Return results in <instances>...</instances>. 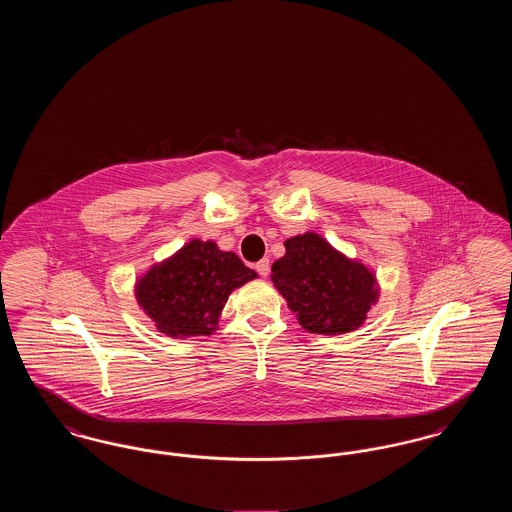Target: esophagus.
Returning a JSON list of instances; mask_svg holds the SVG:
<instances>
[{"mask_svg":"<svg viewBox=\"0 0 512 512\" xmlns=\"http://www.w3.org/2000/svg\"><path fill=\"white\" fill-rule=\"evenodd\" d=\"M255 270H257L261 276H268V272H270V261H268V259H261V261L255 265Z\"/></svg>","mask_w":512,"mask_h":512,"instance_id":"34e87169","label":"esophagus"}]
</instances>
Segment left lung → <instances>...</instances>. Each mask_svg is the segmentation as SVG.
Here are the masks:
<instances>
[{
    "label": "left lung",
    "instance_id": "left-lung-1",
    "mask_svg": "<svg viewBox=\"0 0 512 512\" xmlns=\"http://www.w3.org/2000/svg\"><path fill=\"white\" fill-rule=\"evenodd\" d=\"M284 245L286 255L272 265L270 278L299 324L326 336L359 328L378 299L374 274L313 232Z\"/></svg>",
    "mask_w": 512,
    "mask_h": 512
}]
</instances>
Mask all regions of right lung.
<instances>
[{
	"mask_svg": "<svg viewBox=\"0 0 512 512\" xmlns=\"http://www.w3.org/2000/svg\"><path fill=\"white\" fill-rule=\"evenodd\" d=\"M255 276L236 253L192 240L169 261L147 270L136 299L159 332L171 338L209 336L228 295Z\"/></svg>",
	"mask_w": 512,
	"mask_h": 512,
	"instance_id": "obj_1",
	"label": "right lung"
}]
</instances>
